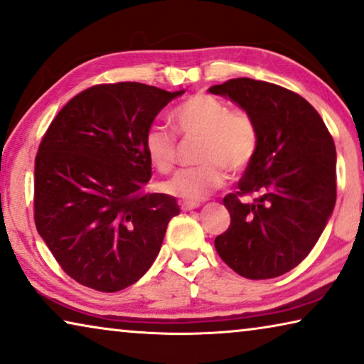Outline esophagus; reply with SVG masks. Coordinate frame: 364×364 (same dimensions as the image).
I'll use <instances>...</instances> for the list:
<instances>
[{
  "label": "esophagus",
  "mask_w": 364,
  "mask_h": 364,
  "mask_svg": "<svg viewBox=\"0 0 364 364\" xmlns=\"http://www.w3.org/2000/svg\"><path fill=\"white\" fill-rule=\"evenodd\" d=\"M198 207H200V203H197V202H181V208L183 210V212H188V210H195Z\"/></svg>",
  "instance_id": "obj_1"
}]
</instances>
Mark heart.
I'll return each instance as SVG.
<instances>
[{
	"instance_id": "obj_1",
	"label": "heart",
	"mask_w": 364,
	"mask_h": 364,
	"mask_svg": "<svg viewBox=\"0 0 364 364\" xmlns=\"http://www.w3.org/2000/svg\"><path fill=\"white\" fill-rule=\"evenodd\" d=\"M177 129L186 138H202L198 161L202 166L182 169L162 183L173 197L200 202L226 182V169L243 172L259 147V129L245 109H231L220 98L197 93L172 112ZM144 151L152 167L169 172L177 161V141L169 129L152 124L144 134Z\"/></svg>"
}]
</instances>
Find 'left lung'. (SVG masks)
<instances>
[{"mask_svg": "<svg viewBox=\"0 0 364 364\" xmlns=\"http://www.w3.org/2000/svg\"><path fill=\"white\" fill-rule=\"evenodd\" d=\"M255 118L259 147L223 198L231 223L215 238L226 264L247 279H272L300 264L333 212L335 143L307 100L287 88L252 78L208 88ZM245 194H256L247 204Z\"/></svg>", "mask_w": 364, "mask_h": 364, "instance_id": "left-lung-1", "label": "left lung"}]
</instances>
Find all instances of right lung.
Segmentation results:
<instances>
[{
	"label": "right lung",
	"mask_w": 364,
	"mask_h": 364,
	"mask_svg": "<svg viewBox=\"0 0 364 364\" xmlns=\"http://www.w3.org/2000/svg\"><path fill=\"white\" fill-rule=\"evenodd\" d=\"M181 92L103 83L73 97L39 144L34 221L59 266L78 284L118 292L159 255L176 197L147 193L144 134Z\"/></svg>",
	"instance_id": "right-lung-1"
}]
</instances>
